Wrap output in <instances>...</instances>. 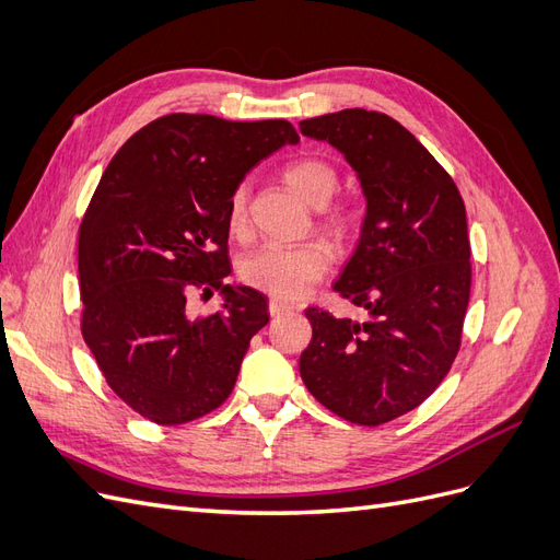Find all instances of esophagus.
Wrapping results in <instances>:
<instances>
[{"instance_id": "obj_1", "label": "esophagus", "mask_w": 560, "mask_h": 560, "mask_svg": "<svg viewBox=\"0 0 560 560\" xmlns=\"http://www.w3.org/2000/svg\"><path fill=\"white\" fill-rule=\"evenodd\" d=\"M268 311H270V315H273V317H280V315H284V313L294 311V306H292V303H287V301L273 296V299L268 301Z\"/></svg>"}]
</instances>
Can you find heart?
<instances>
[{"mask_svg": "<svg viewBox=\"0 0 560 560\" xmlns=\"http://www.w3.org/2000/svg\"><path fill=\"white\" fill-rule=\"evenodd\" d=\"M282 179L290 189L306 200L311 208H325L338 189L336 167L322 159H299L282 167ZM354 217L348 210H336L325 226L336 238L352 231ZM229 226L243 233L247 226L245 189H235L229 202ZM331 268V252L322 243L303 245H264L243 261V280L276 299H299Z\"/></svg>", "mask_w": 560, "mask_h": 560, "instance_id": "heart-1", "label": "heart"}]
</instances>
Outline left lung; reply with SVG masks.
<instances>
[{
	"instance_id": "left-lung-1",
	"label": "left lung",
	"mask_w": 560,
	"mask_h": 560,
	"mask_svg": "<svg viewBox=\"0 0 560 560\" xmlns=\"http://www.w3.org/2000/svg\"><path fill=\"white\" fill-rule=\"evenodd\" d=\"M358 173L366 212L334 290L366 317L308 308L299 371L311 395L358 425H383L425 401L460 348L471 266L460 191L395 118L343 109L299 124Z\"/></svg>"
}]
</instances>
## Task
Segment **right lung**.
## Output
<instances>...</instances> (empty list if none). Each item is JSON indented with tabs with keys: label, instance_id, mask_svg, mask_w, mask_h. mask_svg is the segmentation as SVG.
Segmentation results:
<instances>
[{
	"label": "right lung",
	"instance_id": "1",
	"mask_svg": "<svg viewBox=\"0 0 560 560\" xmlns=\"http://www.w3.org/2000/svg\"><path fill=\"white\" fill-rule=\"evenodd\" d=\"M290 121L167 114L116 151L79 229L83 341L130 409L182 425L231 395L266 296L229 284V202L254 165L296 144ZM219 289L194 320L185 296Z\"/></svg>",
	"mask_w": 560,
	"mask_h": 560
}]
</instances>
